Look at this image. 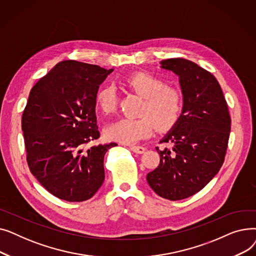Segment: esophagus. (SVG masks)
I'll use <instances>...</instances> for the list:
<instances>
[{"mask_svg": "<svg viewBox=\"0 0 256 256\" xmlns=\"http://www.w3.org/2000/svg\"><path fill=\"white\" fill-rule=\"evenodd\" d=\"M130 150L136 154H143L145 152V147L142 146H130Z\"/></svg>", "mask_w": 256, "mask_h": 256, "instance_id": "esophagus-1", "label": "esophagus"}]
</instances>
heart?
Segmentation results:
<instances>
[{
    "mask_svg": "<svg viewBox=\"0 0 256 256\" xmlns=\"http://www.w3.org/2000/svg\"><path fill=\"white\" fill-rule=\"evenodd\" d=\"M126 86L144 98L140 108V118L119 119L106 126V137L116 142L135 144L150 137L156 128L165 132L178 124L184 106L180 89L166 86V83L152 74L138 72L128 78ZM96 106L104 115L117 110V93L112 85H104L96 94Z\"/></svg>",
    "mask_w": 256,
    "mask_h": 256,
    "instance_id": "1",
    "label": "heart"
}]
</instances>
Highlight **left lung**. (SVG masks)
Wrapping results in <instances>:
<instances>
[{"instance_id":"left-lung-1","label":"left lung","mask_w":256,"mask_h":256,"mask_svg":"<svg viewBox=\"0 0 256 256\" xmlns=\"http://www.w3.org/2000/svg\"><path fill=\"white\" fill-rule=\"evenodd\" d=\"M160 65L180 76L184 106L178 124L160 140L172 148L156 147L160 164L146 180L158 196L176 201L202 190L219 172L232 119L214 74L182 58L163 60Z\"/></svg>"}]
</instances>
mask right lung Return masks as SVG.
Segmentation results:
<instances>
[{"mask_svg":"<svg viewBox=\"0 0 256 256\" xmlns=\"http://www.w3.org/2000/svg\"><path fill=\"white\" fill-rule=\"evenodd\" d=\"M112 72L65 60L30 92L22 117L26 162L42 186L62 200H88L104 182V156L117 144L88 143L100 138L94 98Z\"/></svg>","mask_w":256,"mask_h":256,"instance_id":"obj_1","label":"right lung"}]
</instances>
